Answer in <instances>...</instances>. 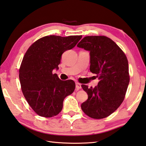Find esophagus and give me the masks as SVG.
Returning a JSON list of instances; mask_svg holds the SVG:
<instances>
[{"label":"esophagus","instance_id":"1","mask_svg":"<svg viewBox=\"0 0 146 146\" xmlns=\"http://www.w3.org/2000/svg\"><path fill=\"white\" fill-rule=\"evenodd\" d=\"M82 88V86H81V84L80 83H78V82H76V89L78 90Z\"/></svg>","mask_w":146,"mask_h":146}]
</instances>
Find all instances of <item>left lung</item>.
Here are the masks:
<instances>
[{"label": "left lung", "mask_w": 146, "mask_h": 146, "mask_svg": "<svg viewBox=\"0 0 146 146\" xmlns=\"http://www.w3.org/2000/svg\"><path fill=\"white\" fill-rule=\"evenodd\" d=\"M77 46L90 52V71L100 80L94 88L82 85L88 94L82 110L91 118L107 117L125 97L129 82L128 59L117 44L105 36H86Z\"/></svg>", "instance_id": "obj_1"}]
</instances>
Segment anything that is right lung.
<instances>
[{"label":"right lung","instance_id":"1","mask_svg":"<svg viewBox=\"0 0 146 146\" xmlns=\"http://www.w3.org/2000/svg\"><path fill=\"white\" fill-rule=\"evenodd\" d=\"M82 37L46 36L36 41L25 52L19 69L21 89L29 105L39 116L59 114L64 98L75 90V82L60 80L52 71L59 68L63 53L75 47Z\"/></svg>","mask_w":146,"mask_h":146}]
</instances>
